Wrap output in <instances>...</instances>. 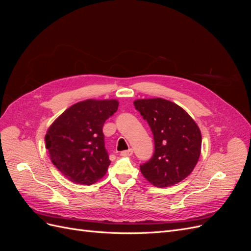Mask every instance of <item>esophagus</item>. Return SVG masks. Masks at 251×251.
<instances>
[{
	"instance_id": "1",
	"label": "esophagus",
	"mask_w": 251,
	"mask_h": 251,
	"mask_svg": "<svg viewBox=\"0 0 251 251\" xmlns=\"http://www.w3.org/2000/svg\"><path fill=\"white\" fill-rule=\"evenodd\" d=\"M120 155L123 156V157H130V156L133 155V150L132 149H128L126 151H123L120 153Z\"/></svg>"
}]
</instances>
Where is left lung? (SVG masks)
I'll list each match as a JSON object with an SVG mask.
<instances>
[{
    "mask_svg": "<svg viewBox=\"0 0 251 251\" xmlns=\"http://www.w3.org/2000/svg\"><path fill=\"white\" fill-rule=\"evenodd\" d=\"M134 105L148 121L155 143L153 157L140 165L143 177L156 187L179 183L199 160V126L178 104L162 98L137 100Z\"/></svg>",
    "mask_w": 251,
    "mask_h": 251,
    "instance_id": "left-lung-1",
    "label": "left lung"
}]
</instances>
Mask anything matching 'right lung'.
Segmentation results:
<instances>
[{
    "mask_svg": "<svg viewBox=\"0 0 251 251\" xmlns=\"http://www.w3.org/2000/svg\"><path fill=\"white\" fill-rule=\"evenodd\" d=\"M118 109L116 100H87L58 116L45 136L52 163L73 183L91 185L111 163L104 148V121Z\"/></svg>",
    "mask_w": 251,
    "mask_h": 251,
    "instance_id": "1",
    "label": "right lung"
}]
</instances>
